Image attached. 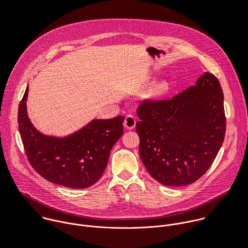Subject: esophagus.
Instances as JSON below:
<instances>
[{
    "label": "esophagus",
    "instance_id": "1",
    "mask_svg": "<svg viewBox=\"0 0 248 248\" xmlns=\"http://www.w3.org/2000/svg\"><path fill=\"white\" fill-rule=\"evenodd\" d=\"M124 126L129 129V130H132L135 128L136 126V118L135 116L129 114L125 117V120H124Z\"/></svg>",
    "mask_w": 248,
    "mask_h": 248
}]
</instances>
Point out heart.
I'll return each mask as SVG.
<instances>
[{
  "label": "heart",
  "instance_id": "b5f03b06",
  "mask_svg": "<svg viewBox=\"0 0 248 248\" xmlns=\"http://www.w3.org/2000/svg\"><path fill=\"white\" fill-rule=\"evenodd\" d=\"M169 89V85L167 83H161L157 86H155L152 91H151V96L153 97H158L163 94H165Z\"/></svg>",
  "mask_w": 248,
  "mask_h": 248
}]
</instances>
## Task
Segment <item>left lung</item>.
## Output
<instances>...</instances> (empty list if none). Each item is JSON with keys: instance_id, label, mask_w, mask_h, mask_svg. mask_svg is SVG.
Here are the masks:
<instances>
[{"instance_id": "1", "label": "left lung", "mask_w": 248, "mask_h": 248, "mask_svg": "<svg viewBox=\"0 0 248 248\" xmlns=\"http://www.w3.org/2000/svg\"><path fill=\"white\" fill-rule=\"evenodd\" d=\"M138 116L140 159L167 186L188 185L202 176L225 138L223 91L210 73L171 99L141 102Z\"/></svg>"}]
</instances>
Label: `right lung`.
<instances>
[{
	"instance_id": "obj_1",
	"label": "right lung",
	"mask_w": 248,
	"mask_h": 248,
	"mask_svg": "<svg viewBox=\"0 0 248 248\" xmlns=\"http://www.w3.org/2000/svg\"><path fill=\"white\" fill-rule=\"evenodd\" d=\"M29 87L18 108V129L27 158L46 180L69 188H87L103 175L110 150L123 134V116L94 119L65 138L41 134L27 114Z\"/></svg>"
}]
</instances>
